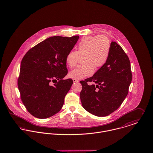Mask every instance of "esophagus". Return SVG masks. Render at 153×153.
<instances>
[{
    "mask_svg": "<svg viewBox=\"0 0 153 153\" xmlns=\"http://www.w3.org/2000/svg\"><path fill=\"white\" fill-rule=\"evenodd\" d=\"M73 81L74 83H77V82H79V80H77L75 79H73Z\"/></svg>",
    "mask_w": 153,
    "mask_h": 153,
    "instance_id": "esophagus-1",
    "label": "esophagus"
}]
</instances>
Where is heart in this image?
Returning a JSON list of instances; mask_svg holds the SVG:
<instances>
[{
	"mask_svg": "<svg viewBox=\"0 0 153 153\" xmlns=\"http://www.w3.org/2000/svg\"><path fill=\"white\" fill-rule=\"evenodd\" d=\"M109 39L103 35L89 36L83 37L77 45V51H69L66 57L68 67L73 68L83 58V65L68 73L70 77L81 80L91 76L95 69L101 68L107 63L110 54Z\"/></svg>",
	"mask_w": 153,
	"mask_h": 153,
	"instance_id": "obj_1",
	"label": "heart"
}]
</instances>
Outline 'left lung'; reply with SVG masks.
I'll list each match as a JSON object with an SVG mask.
<instances>
[{"label": "left lung", "mask_w": 153, "mask_h": 153, "mask_svg": "<svg viewBox=\"0 0 153 153\" xmlns=\"http://www.w3.org/2000/svg\"><path fill=\"white\" fill-rule=\"evenodd\" d=\"M132 80L130 62L122 48L111 43L109 58L94 75L80 81L82 104L85 110L99 117L107 116L116 111L124 100ZM94 82L96 85H88Z\"/></svg>", "instance_id": "1"}]
</instances>
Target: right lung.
<instances>
[{"label":"right lung","mask_w":153,"mask_h":153,"mask_svg":"<svg viewBox=\"0 0 153 153\" xmlns=\"http://www.w3.org/2000/svg\"><path fill=\"white\" fill-rule=\"evenodd\" d=\"M79 36H53L36 45L22 59L18 78L21 100L35 117L46 119L57 113L73 84L68 74L66 57Z\"/></svg>","instance_id":"add662e5"}]
</instances>
